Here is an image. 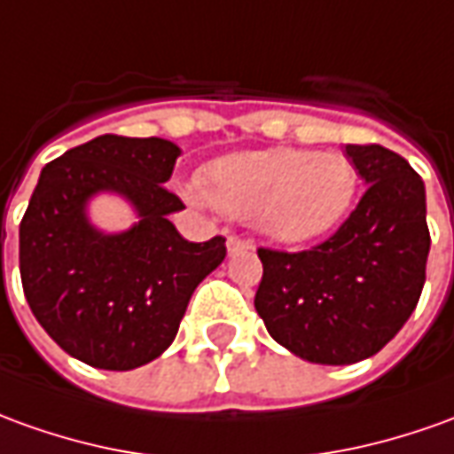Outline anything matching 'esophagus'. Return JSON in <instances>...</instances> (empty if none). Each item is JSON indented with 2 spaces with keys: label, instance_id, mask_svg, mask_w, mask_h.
I'll list each match as a JSON object with an SVG mask.
<instances>
[{
  "label": "esophagus",
  "instance_id": "obj_1",
  "mask_svg": "<svg viewBox=\"0 0 454 454\" xmlns=\"http://www.w3.org/2000/svg\"><path fill=\"white\" fill-rule=\"evenodd\" d=\"M227 249H230V254H234V252H239V249H254V245H252V239L230 234V237H227Z\"/></svg>",
  "mask_w": 454,
  "mask_h": 454
}]
</instances>
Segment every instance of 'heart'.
Segmentation results:
<instances>
[{
  "instance_id": "b5f03b06",
  "label": "heart",
  "mask_w": 454,
  "mask_h": 454,
  "mask_svg": "<svg viewBox=\"0 0 454 454\" xmlns=\"http://www.w3.org/2000/svg\"><path fill=\"white\" fill-rule=\"evenodd\" d=\"M356 192V162L339 150H247L224 155L202 173V195L212 207L254 217L262 232L289 245L331 232Z\"/></svg>"
}]
</instances>
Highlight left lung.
I'll return each mask as SVG.
<instances>
[{
    "label": "left lung",
    "instance_id": "1",
    "mask_svg": "<svg viewBox=\"0 0 454 454\" xmlns=\"http://www.w3.org/2000/svg\"><path fill=\"white\" fill-rule=\"evenodd\" d=\"M346 155L368 185L348 220L304 252L257 249V314L277 343L321 365L358 364L398 333L430 252L420 175L376 143L346 145Z\"/></svg>",
    "mask_w": 454,
    "mask_h": 454
}]
</instances>
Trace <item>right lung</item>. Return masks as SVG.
Here are the masks:
<instances>
[{
    "label": "right lung",
    "mask_w": 454,
    "mask_h": 454,
    "mask_svg": "<svg viewBox=\"0 0 454 454\" xmlns=\"http://www.w3.org/2000/svg\"><path fill=\"white\" fill-rule=\"evenodd\" d=\"M180 148L162 137L98 136L42 170L19 224V271L31 314L83 364L130 371L158 358L197 284L227 254L224 237L187 242L168 220L183 200L170 180ZM101 189L128 196L141 222L103 235L85 220Z\"/></svg>",
    "instance_id": "right-lung-1"
}]
</instances>
